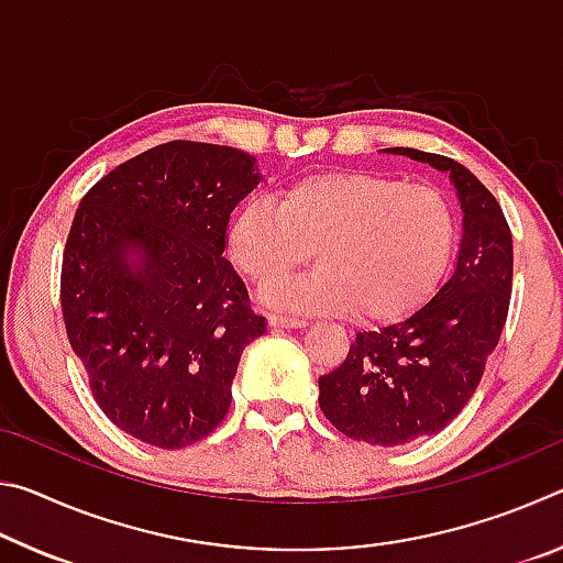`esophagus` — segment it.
Segmentation results:
<instances>
[{"instance_id": "34e87169", "label": "esophagus", "mask_w": 563, "mask_h": 563, "mask_svg": "<svg viewBox=\"0 0 563 563\" xmlns=\"http://www.w3.org/2000/svg\"><path fill=\"white\" fill-rule=\"evenodd\" d=\"M268 325L273 330H280V328L290 330V328H305V325H308V320H302V318H285V316H271L268 318Z\"/></svg>"}]
</instances>
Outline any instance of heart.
<instances>
[{
	"mask_svg": "<svg viewBox=\"0 0 563 563\" xmlns=\"http://www.w3.org/2000/svg\"><path fill=\"white\" fill-rule=\"evenodd\" d=\"M456 235L440 188L373 170H322L251 198L225 233L228 258L255 285L291 274L317 247L321 265L300 282L273 286L263 300L295 312H352L395 322L430 300Z\"/></svg>",
	"mask_w": 563,
	"mask_h": 563,
	"instance_id": "1",
	"label": "heart"
}]
</instances>
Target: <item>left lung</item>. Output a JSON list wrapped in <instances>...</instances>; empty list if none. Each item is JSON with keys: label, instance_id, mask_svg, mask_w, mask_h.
Listing matches in <instances>:
<instances>
[{"label": "left lung", "instance_id": "left-lung-1", "mask_svg": "<svg viewBox=\"0 0 563 563\" xmlns=\"http://www.w3.org/2000/svg\"><path fill=\"white\" fill-rule=\"evenodd\" d=\"M383 151L450 176L462 208L460 251L430 302L397 325L357 332L345 362L318 379V399L350 440L397 446L444 430L479 387L507 322L514 247L501 206L470 168L417 148Z\"/></svg>", "mask_w": 563, "mask_h": 563}]
</instances>
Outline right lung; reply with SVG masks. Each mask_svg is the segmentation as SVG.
Instances as JSON below:
<instances>
[{"mask_svg": "<svg viewBox=\"0 0 563 563\" xmlns=\"http://www.w3.org/2000/svg\"><path fill=\"white\" fill-rule=\"evenodd\" d=\"M261 180L241 148L170 141L113 168L76 208L66 335L103 415L151 446L211 434L243 350L268 330L223 258L231 213Z\"/></svg>", "mask_w": 563, "mask_h": 563, "instance_id": "add662e5", "label": "right lung"}]
</instances>
